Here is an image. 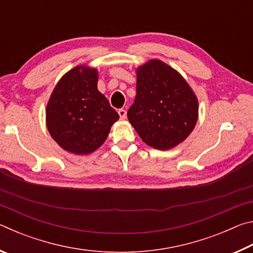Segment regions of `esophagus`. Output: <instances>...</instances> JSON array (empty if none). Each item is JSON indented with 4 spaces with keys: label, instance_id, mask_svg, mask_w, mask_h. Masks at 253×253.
<instances>
[{
    "label": "esophagus",
    "instance_id": "34e87169",
    "mask_svg": "<svg viewBox=\"0 0 253 253\" xmlns=\"http://www.w3.org/2000/svg\"><path fill=\"white\" fill-rule=\"evenodd\" d=\"M118 114H119V117H121V119H125L127 116V111L125 109H119Z\"/></svg>",
    "mask_w": 253,
    "mask_h": 253
}]
</instances>
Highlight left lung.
<instances>
[{"label": "left lung", "instance_id": "left-lung-1", "mask_svg": "<svg viewBox=\"0 0 253 253\" xmlns=\"http://www.w3.org/2000/svg\"><path fill=\"white\" fill-rule=\"evenodd\" d=\"M136 97L127 116L144 143L169 149L183 142L198 122V99L176 70L151 60L137 69Z\"/></svg>", "mask_w": 253, "mask_h": 253}]
</instances>
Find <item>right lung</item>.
I'll return each instance as SVG.
<instances>
[{
	"mask_svg": "<svg viewBox=\"0 0 253 253\" xmlns=\"http://www.w3.org/2000/svg\"><path fill=\"white\" fill-rule=\"evenodd\" d=\"M96 69L76 67L55 85L46 106V126L63 149L89 154L100 147L118 121L107 98L97 89Z\"/></svg>",
	"mask_w": 253,
	"mask_h": 253,
	"instance_id": "right-lung-1",
	"label": "right lung"
}]
</instances>
